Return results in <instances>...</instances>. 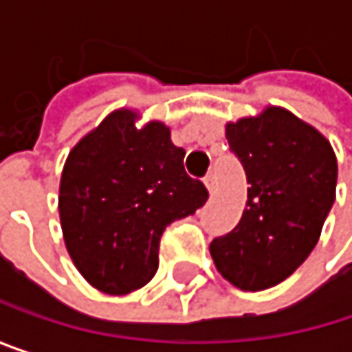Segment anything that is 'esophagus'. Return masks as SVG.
<instances>
[{"label":"esophagus","instance_id":"34e87169","mask_svg":"<svg viewBox=\"0 0 352 352\" xmlns=\"http://www.w3.org/2000/svg\"><path fill=\"white\" fill-rule=\"evenodd\" d=\"M204 183H206V187L210 189V193H214V189H216V177H214V173H212V171L204 177Z\"/></svg>","mask_w":352,"mask_h":352}]
</instances>
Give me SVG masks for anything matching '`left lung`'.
Returning <instances> with one entry per match:
<instances>
[{"label": "left lung", "mask_w": 352, "mask_h": 352, "mask_svg": "<svg viewBox=\"0 0 352 352\" xmlns=\"http://www.w3.org/2000/svg\"><path fill=\"white\" fill-rule=\"evenodd\" d=\"M226 138L245 167L246 208L210 252L232 285L261 292L287 279L314 250L334 204L336 157L316 128L281 107L228 124Z\"/></svg>", "instance_id": "left-lung-1"}]
</instances>
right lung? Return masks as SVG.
Returning a JSON list of instances; mask_svg holds the SVG:
<instances>
[{
  "label": "right lung",
  "mask_w": 352,
  "mask_h": 352,
  "mask_svg": "<svg viewBox=\"0 0 352 352\" xmlns=\"http://www.w3.org/2000/svg\"><path fill=\"white\" fill-rule=\"evenodd\" d=\"M120 109L69 155L58 212L67 250L79 273L100 292L130 294L159 269L165 228L195 214L208 189L185 173V151L161 122L134 126Z\"/></svg>",
  "instance_id": "right-lung-1"
}]
</instances>
